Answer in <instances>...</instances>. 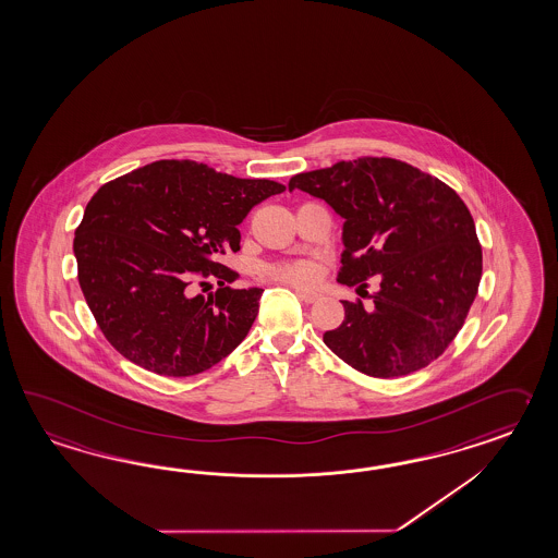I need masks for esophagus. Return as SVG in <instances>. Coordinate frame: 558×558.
I'll return each mask as SVG.
<instances>
[{"mask_svg": "<svg viewBox=\"0 0 558 558\" xmlns=\"http://www.w3.org/2000/svg\"><path fill=\"white\" fill-rule=\"evenodd\" d=\"M296 290V294H299L300 300H304V302H314V300L320 299V294L316 292V290H311V288H294Z\"/></svg>", "mask_w": 558, "mask_h": 558, "instance_id": "1", "label": "esophagus"}]
</instances>
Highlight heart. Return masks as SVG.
Here are the masks:
<instances>
[{
	"label": "heart",
	"instance_id": "1",
	"mask_svg": "<svg viewBox=\"0 0 558 558\" xmlns=\"http://www.w3.org/2000/svg\"><path fill=\"white\" fill-rule=\"evenodd\" d=\"M270 274H272L274 278L284 280V282H290V284H306V282H313L314 276H316L313 264H306V262L284 264V266L274 268Z\"/></svg>",
	"mask_w": 558,
	"mask_h": 558
}]
</instances>
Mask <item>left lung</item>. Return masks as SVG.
Wrapping results in <instances>:
<instances>
[{
	"label": "left lung",
	"instance_id": "8db88e82",
	"mask_svg": "<svg viewBox=\"0 0 558 558\" xmlns=\"http://www.w3.org/2000/svg\"><path fill=\"white\" fill-rule=\"evenodd\" d=\"M288 190L325 199L342 223L340 284L380 276L373 311L342 300L325 344L379 379L427 367L456 339L482 278L470 209L444 181L389 157H361L299 173Z\"/></svg>",
	"mask_w": 558,
	"mask_h": 558
}]
</instances>
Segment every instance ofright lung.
Returning <instances> with one entry per match:
<instances>
[{"mask_svg": "<svg viewBox=\"0 0 558 558\" xmlns=\"http://www.w3.org/2000/svg\"><path fill=\"white\" fill-rule=\"evenodd\" d=\"M284 190L185 159L145 165L96 191L74 256L110 344L163 377H191L226 359L254 325L264 290L230 288L238 272L218 259L240 250L238 226L250 209ZM195 275H214L217 294L191 300Z\"/></svg>", "mask_w": 558, "mask_h": 558, "instance_id": "obj_1", "label": "right lung"}]
</instances>
